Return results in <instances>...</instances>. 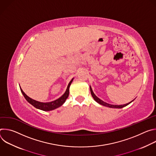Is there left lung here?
<instances>
[{"instance_id": "left-lung-1", "label": "left lung", "mask_w": 156, "mask_h": 156, "mask_svg": "<svg viewBox=\"0 0 156 156\" xmlns=\"http://www.w3.org/2000/svg\"><path fill=\"white\" fill-rule=\"evenodd\" d=\"M90 91H91V95H92L93 98H94V99L98 103L100 104L101 105H104V106H106V107H110V108H122V107H124L128 105L131 102L133 101H133H131V102H128V103H127V104H126L119 105H112V104H108V103H106V102H104L103 101H102L101 99H100L99 98H98V97L94 94V93H93V90H92V88H91V86H90Z\"/></svg>"}]
</instances>
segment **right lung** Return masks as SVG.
<instances>
[{
	"label": "right lung",
	"mask_w": 156,
	"mask_h": 156,
	"mask_svg": "<svg viewBox=\"0 0 156 156\" xmlns=\"http://www.w3.org/2000/svg\"><path fill=\"white\" fill-rule=\"evenodd\" d=\"M73 80V78L70 81V82L69 83L67 88H66V90L65 91V93L58 99L50 102H41L37 101H35L31 98H30V97H28L24 92L23 91L21 90V88L20 87V90L21 92L23 94V96L25 97V98L26 99V100L30 103L32 105H33L34 107H36V108L44 110V111H50V110H54L59 107H60L61 105H63V104L65 102L66 99L68 98L69 95V87L70 86L71 84V83H72Z\"/></svg>",
	"instance_id": "obj_1"
}]
</instances>
